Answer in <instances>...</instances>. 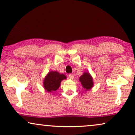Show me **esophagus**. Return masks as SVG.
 I'll return each instance as SVG.
<instances>
[{
    "label": "esophagus",
    "mask_w": 135,
    "mask_h": 135,
    "mask_svg": "<svg viewBox=\"0 0 135 135\" xmlns=\"http://www.w3.org/2000/svg\"><path fill=\"white\" fill-rule=\"evenodd\" d=\"M70 79H74V75L73 74H69V75H68Z\"/></svg>",
    "instance_id": "obj_1"
}]
</instances>
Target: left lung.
<instances>
[{"instance_id": "obj_1", "label": "left lung", "mask_w": 135, "mask_h": 135, "mask_svg": "<svg viewBox=\"0 0 135 135\" xmlns=\"http://www.w3.org/2000/svg\"><path fill=\"white\" fill-rule=\"evenodd\" d=\"M79 81L82 84V87L85 90H90L93 86V77L88 72L83 73V74L79 77Z\"/></svg>"}]
</instances>
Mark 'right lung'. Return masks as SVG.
I'll list each match as a JSON object with an SVG mask.
<instances>
[{"mask_svg":"<svg viewBox=\"0 0 135 135\" xmlns=\"http://www.w3.org/2000/svg\"><path fill=\"white\" fill-rule=\"evenodd\" d=\"M67 77L63 74L57 71H50L44 79L43 86L47 92L56 91L60 86L61 82Z\"/></svg>","mask_w":135,"mask_h":135,"instance_id":"1","label":"right lung"}]
</instances>
